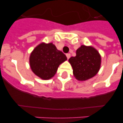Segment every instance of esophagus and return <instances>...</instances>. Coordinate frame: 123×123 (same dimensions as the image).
<instances>
[{
	"label": "esophagus",
	"mask_w": 123,
	"mask_h": 123,
	"mask_svg": "<svg viewBox=\"0 0 123 123\" xmlns=\"http://www.w3.org/2000/svg\"><path fill=\"white\" fill-rule=\"evenodd\" d=\"M66 56H67V59H68L70 58V53H67V55H66Z\"/></svg>",
	"instance_id": "obj_1"
}]
</instances>
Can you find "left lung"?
<instances>
[{
	"instance_id": "1",
	"label": "left lung",
	"mask_w": 123,
	"mask_h": 123,
	"mask_svg": "<svg viewBox=\"0 0 123 123\" xmlns=\"http://www.w3.org/2000/svg\"><path fill=\"white\" fill-rule=\"evenodd\" d=\"M76 56L68 59L75 78L84 81L95 76L101 64V57L98 50L92 46L82 45L76 50Z\"/></svg>"
}]
</instances>
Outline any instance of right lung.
Listing matches in <instances>:
<instances>
[{"mask_svg": "<svg viewBox=\"0 0 123 123\" xmlns=\"http://www.w3.org/2000/svg\"><path fill=\"white\" fill-rule=\"evenodd\" d=\"M67 59L53 43L42 42L31 53L29 61L32 72L42 80H47L53 77L59 65Z\"/></svg>", "mask_w": 123, "mask_h": 123, "instance_id": "obj_1", "label": "right lung"}]
</instances>
